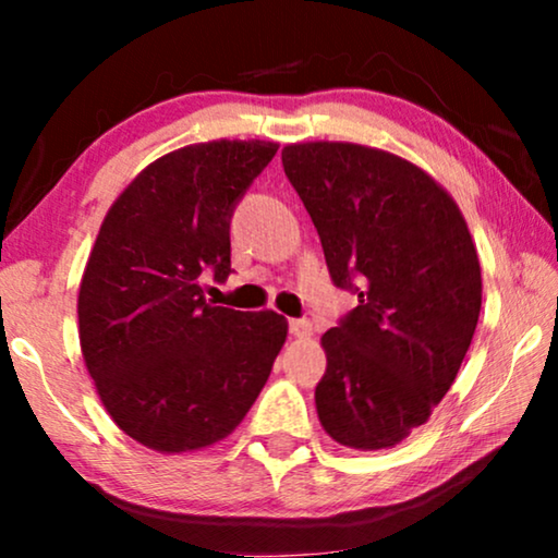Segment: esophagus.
<instances>
[{
	"label": "esophagus",
	"mask_w": 558,
	"mask_h": 558,
	"mask_svg": "<svg viewBox=\"0 0 558 558\" xmlns=\"http://www.w3.org/2000/svg\"><path fill=\"white\" fill-rule=\"evenodd\" d=\"M289 332H292L294 338H310L312 323L310 319H289Z\"/></svg>",
	"instance_id": "1"
}]
</instances>
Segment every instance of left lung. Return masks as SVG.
<instances>
[{
  "mask_svg": "<svg viewBox=\"0 0 558 558\" xmlns=\"http://www.w3.org/2000/svg\"><path fill=\"white\" fill-rule=\"evenodd\" d=\"M284 174L357 307L323 335L315 403L325 432L386 449L422 426L475 335L483 279L452 197L407 159L342 142L289 144Z\"/></svg>",
  "mask_w": 558,
  "mask_h": 558,
  "instance_id": "left-lung-1",
  "label": "left lung"
}]
</instances>
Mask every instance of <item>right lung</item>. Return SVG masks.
Returning <instances> with one entry per match:
<instances>
[{"instance_id":"add662e5","label":"right lung","mask_w":558,"mask_h":558,"mask_svg":"<svg viewBox=\"0 0 558 558\" xmlns=\"http://www.w3.org/2000/svg\"><path fill=\"white\" fill-rule=\"evenodd\" d=\"M274 142H208L151 162L106 213L83 271V361L121 432L187 452L228 437L287 340L277 312L213 307L231 274V218Z\"/></svg>"}]
</instances>
